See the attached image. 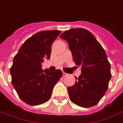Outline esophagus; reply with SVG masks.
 Instances as JSON below:
<instances>
[{
	"label": "esophagus",
	"mask_w": 123,
	"mask_h": 123,
	"mask_svg": "<svg viewBox=\"0 0 123 123\" xmlns=\"http://www.w3.org/2000/svg\"><path fill=\"white\" fill-rule=\"evenodd\" d=\"M63 76H65L67 75V74L66 73H65V72H63Z\"/></svg>",
	"instance_id": "obj_1"
}]
</instances>
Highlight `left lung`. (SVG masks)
Instances as JSON below:
<instances>
[{
    "label": "left lung",
    "mask_w": 123,
    "mask_h": 123,
    "mask_svg": "<svg viewBox=\"0 0 123 123\" xmlns=\"http://www.w3.org/2000/svg\"><path fill=\"white\" fill-rule=\"evenodd\" d=\"M60 37L67 41L75 64L81 74L75 84L67 87L70 100L79 106H95L103 97L111 78L110 63L102 45L84 28L66 30Z\"/></svg>",
    "instance_id": "left-lung-1"
}]
</instances>
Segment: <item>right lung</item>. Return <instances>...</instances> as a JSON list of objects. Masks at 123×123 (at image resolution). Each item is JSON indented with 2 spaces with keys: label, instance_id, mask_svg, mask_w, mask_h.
<instances>
[{
  "label": "right lung",
  "instance_id": "obj_1",
  "mask_svg": "<svg viewBox=\"0 0 123 123\" xmlns=\"http://www.w3.org/2000/svg\"><path fill=\"white\" fill-rule=\"evenodd\" d=\"M60 30L37 32L27 39L19 49L10 69L12 84L19 98L31 106L47 102L52 89L62 76L61 70L51 72L41 69L44 60H49L51 46Z\"/></svg>",
  "mask_w": 123,
  "mask_h": 123
}]
</instances>
